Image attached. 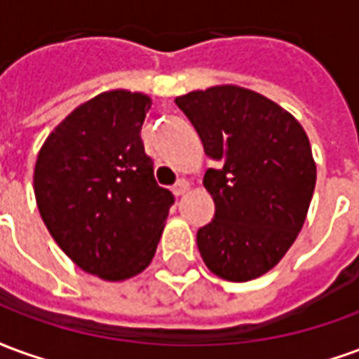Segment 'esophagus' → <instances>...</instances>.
Listing matches in <instances>:
<instances>
[{
	"instance_id": "1",
	"label": "esophagus",
	"mask_w": 359,
	"mask_h": 359,
	"mask_svg": "<svg viewBox=\"0 0 359 359\" xmlns=\"http://www.w3.org/2000/svg\"><path fill=\"white\" fill-rule=\"evenodd\" d=\"M188 190H190V184H188V180L184 179H180L175 187H172V194L175 196H182V194H187Z\"/></svg>"
}]
</instances>
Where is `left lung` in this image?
Instances as JSON below:
<instances>
[{
	"label": "left lung",
	"instance_id": "8db88e82",
	"mask_svg": "<svg viewBox=\"0 0 359 359\" xmlns=\"http://www.w3.org/2000/svg\"><path fill=\"white\" fill-rule=\"evenodd\" d=\"M175 103L215 161L203 187L213 221L198 231L211 273L246 283L283 259L308 215L316 161L308 134L280 105L241 86H213Z\"/></svg>",
	"mask_w": 359,
	"mask_h": 359
}]
</instances>
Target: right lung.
Instances as JSON below:
<instances>
[{"label": "right lung", "mask_w": 359, "mask_h": 359, "mask_svg": "<svg viewBox=\"0 0 359 359\" xmlns=\"http://www.w3.org/2000/svg\"><path fill=\"white\" fill-rule=\"evenodd\" d=\"M149 105L148 95L128 90L95 95L48 136L36 159V203L53 241L105 280L148 267L175 203L142 142Z\"/></svg>", "instance_id": "add662e5"}]
</instances>
